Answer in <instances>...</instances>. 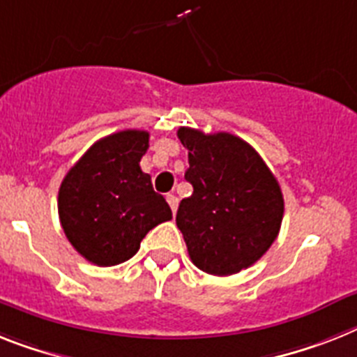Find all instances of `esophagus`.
<instances>
[{
  "instance_id": "esophagus-1",
  "label": "esophagus",
  "mask_w": 357,
  "mask_h": 357,
  "mask_svg": "<svg viewBox=\"0 0 357 357\" xmlns=\"http://www.w3.org/2000/svg\"><path fill=\"white\" fill-rule=\"evenodd\" d=\"M167 202H169L170 208H172V212L176 214V211H178V197L174 196V194H167Z\"/></svg>"
}]
</instances>
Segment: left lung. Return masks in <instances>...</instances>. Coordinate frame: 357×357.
<instances>
[{"label": "left lung", "instance_id": "left-lung-1", "mask_svg": "<svg viewBox=\"0 0 357 357\" xmlns=\"http://www.w3.org/2000/svg\"><path fill=\"white\" fill-rule=\"evenodd\" d=\"M188 151L185 179L194 192L179 203L176 223L199 271L230 275L271 248L283 220V194L261 155L229 132L181 127Z\"/></svg>", "mask_w": 357, "mask_h": 357}]
</instances>
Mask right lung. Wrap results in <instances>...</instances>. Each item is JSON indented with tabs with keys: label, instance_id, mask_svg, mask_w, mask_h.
I'll use <instances>...</instances> for the list:
<instances>
[{
	"label": "right lung",
	"instance_id": "1",
	"mask_svg": "<svg viewBox=\"0 0 357 357\" xmlns=\"http://www.w3.org/2000/svg\"><path fill=\"white\" fill-rule=\"evenodd\" d=\"M149 132L121 130L101 137L61 181L58 212L63 232L85 259L98 266L127 261L146 232L172 220L151 176L139 167Z\"/></svg>",
	"mask_w": 357,
	"mask_h": 357
}]
</instances>
